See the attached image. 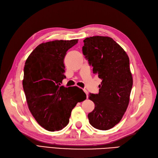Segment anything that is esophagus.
<instances>
[{
  "label": "esophagus",
  "mask_w": 158,
  "mask_h": 158,
  "mask_svg": "<svg viewBox=\"0 0 158 158\" xmlns=\"http://www.w3.org/2000/svg\"><path fill=\"white\" fill-rule=\"evenodd\" d=\"M83 91H84L85 93V94L87 95V98H88V92H87V91L86 89H83Z\"/></svg>",
  "instance_id": "obj_1"
}]
</instances>
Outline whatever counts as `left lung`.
Masks as SVG:
<instances>
[{
	"mask_svg": "<svg viewBox=\"0 0 158 158\" xmlns=\"http://www.w3.org/2000/svg\"><path fill=\"white\" fill-rule=\"evenodd\" d=\"M83 42V53L94 67L93 73L102 80L99 94L89 95L95 104L89 121L96 129L108 130L122 119L129 105L133 85L129 59L111 37L94 36Z\"/></svg>",
	"mask_w": 158,
	"mask_h": 158,
	"instance_id": "1",
	"label": "left lung"
}]
</instances>
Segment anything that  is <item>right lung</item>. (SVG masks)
<instances>
[{
	"label": "right lung",
	"mask_w": 158,
	"mask_h": 158,
	"mask_svg": "<svg viewBox=\"0 0 158 158\" xmlns=\"http://www.w3.org/2000/svg\"><path fill=\"white\" fill-rule=\"evenodd\" d=\"M77 42L73 39L43 43L26 60L23 86L28 107L37 123L49 131L66 127L73 109L86 99L81 89L60 86L65 78L64 58Z\"/></svg>",
	"instance_id": "right-lung-1"
}]
</instances>
